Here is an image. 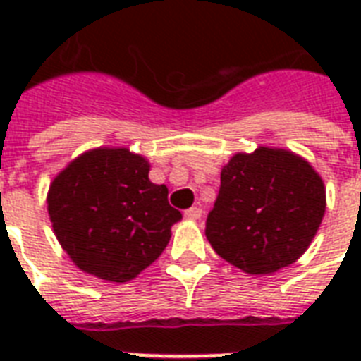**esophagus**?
Instances as JSON below:
<instances>
[{
    "label": "esophagus",
    "mask_w": 361,
    "mask_h": 361,
    "mask_svg": "<svg viewBox=\"0 0 361 361\" xmlns=\"http://www.w3.org/2000/svg\"><path fill=\"white\" fill-rule=\"evenodd\" d=\"M185 217L187 219H191V221H197L202 217V209L197 208V206H192V208L185 209Z\"/></svg>",
    "instance_id": "1"
}]
</instances>
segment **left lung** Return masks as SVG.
Returning a JSON list of instances; mask_svg holds the SVG:
<instances>
[{
    "instance_id": "obj_1",
    "label": "left lung",
    "mask_w": 361,
    "mask_h": 361,
    "mask_svg": "<svg viewBox=\"0 0 361 361\" xmlns=\"http://www.w3.org/2000/svg\"><path fill=\"white\" fill-rule=\"evenodd\" d=\"M326 212V187L303 157L281 147L236 153L221 170L206 238L249 275L275 274L302 257Z\"/></svg>"
}]
</instances>
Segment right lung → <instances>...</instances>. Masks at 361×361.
<instances>
[{
	"label": "right lung",
	"instance_id": "1",
	"mask_svg": "<svg viewBox=\"0 0 361 361\" xmlns=\"http://www.w3.org/2000/svg\"><path fill=\"white\" fill-rule=\"evenodd\" d=\"M146 157L127 147H95L50 183L48 215L76 268L109 283L135 279L161 257L181 214L166 185L152 183Z\"/></svg>",
	"mask_w": 361,
	"mask_h": 361
}]
</instances>
